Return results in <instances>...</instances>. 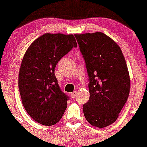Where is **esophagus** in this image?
Wrapping results in <instances>:
<instances>
[{
	"label": "esophagus",
	"mask_w": 147,
	"mask_h": 147,
	"mask_svg": "<svg viewBox=\"0 0 147 147\" xmlns=\"http://www.w3.org/2000/svg\"><path fill=\"white\" fill-rule=\"evenodd\" d=\"M70 96L72 97V98H75V97H76V92H72L70 94Z\"/></svg>",
	"instance_id": "esophagus-1"
}]
</instances>
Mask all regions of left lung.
I'll list each match as a JSON object with an SVG mask.
<instances>
[{"label":"left lung","instance_id":"left-lung-1","mask_svg":"<svg viewBox=\"0 0 147 147\" xmlns=\"http://www.w3.org/2000/svg\"><path fill=\"white\" fill-rule=\"evenodd\" d=\"M89 76V101L83 112L92 126L113 124L130 90L128 68L119 45L102 32L75 34Z\"/></svg>","mask_w":147,"mask_h":147}]
</instances>
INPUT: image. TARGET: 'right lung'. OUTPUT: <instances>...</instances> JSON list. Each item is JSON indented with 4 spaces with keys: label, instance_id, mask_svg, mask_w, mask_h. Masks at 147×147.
<instances>
[{
    "label": "right lung",
    "instance_id": "1",
    "mask_svg": "<svg viewBox=\"0 0 147 147\" xmlns=\"http://www.w3.org/2000/svg\"><path fill=\"white\" fill-rule=\"evenodd\" d=\"M77 46L72 34L45 33L32 42L23 56L18 75L20 97L28 115L42 125L55 124L66 109L69 97L59 87L55 68Z\"/></svg>",
    "mask_w": 147,
    "mask_h": 147
}]
</instances>
